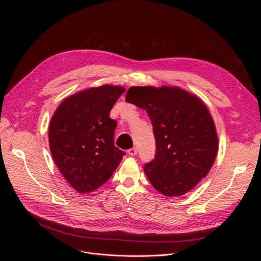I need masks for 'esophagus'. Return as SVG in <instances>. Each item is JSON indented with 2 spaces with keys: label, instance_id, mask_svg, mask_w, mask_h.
I'll return each mask as SVG.
<instances>
[{
  "label": "esophagus",
  "instance_id": "34e87169",
  "mask_svg": "<svg viewBox=\"0 0 261 261\" xmlns=\"http://www.w3.org/2000/svg\"><path fill=\"white\" fill-rule=\"evenodd\" d=\"M128 154L130 156H135L137 154V148L136 147H132L130 150H128Z\"/></svg>",
  "mask_w": 261,
  "mask_h": 261
}]
</instances>
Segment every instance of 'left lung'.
<instances>
[{
	"label": "left lung",
	"mask_w": 261,
	"mask_h": 261,
	"mask_svg": "<svg viewBox=\"0 0 261 261\" xmlns=\"http://www.w3.org/2000/svg\"><path fill=\"white\" fill-rule=\"evenodd\" d=\"M126 101L146 110L156 138V155L143 170L161 194L192 190L211 170L218 135L205 104L177 87H131Z\"/></svg>",
	"instance_id": "8db88e82"
}]
</instances>
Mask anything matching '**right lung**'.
<instances>
[{
  "mask_svg": "<svg viewBox=\"0 0 261 261\" xmlns=\"http://www.w3.org/2000/svg\"><path fill=\"white\" fill-rule=\"evenodd\" d=\"M126 90L104 85L66 98L50 120V153L65 179L79 193H89L107 181L125 152L115 145L117 122L111 108Z\"/></svg>",
  "mask_w": 261,
  "mask_h": 261,
  "instance_id": "obj_1",
  "label": "right lung"
}]
</instances>
